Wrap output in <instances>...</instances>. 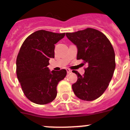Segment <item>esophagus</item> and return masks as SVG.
Masks as SVG:
<instances>
[{
    "label": "esophagus",
    "instance_id": "obj_1",
    "mask_svg": "<svg viewBox=\"0 0 130 130\" xmlns=\"http://www.w3.org/2000/svg\"><path fill=\"white\" fill-rule=\"evenodd\" d=\"M66 71H67L68 74H70V73L72 72V70H70L69 68H67V69H66Z\"/></svg>",
    "mask_w": 130,
    "mask_h": 130
}]
</instances>
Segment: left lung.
Segmentation results:
<instances>
[{"label":"left lung","instance_id":"obj_1","mask_svg":"<svg viewBox=\"0 0 130 130\" xmlns=\"http://www.w3.org/2000/svg\"><path fill=\"white\" fill-rule=\"evenodd\" d=\"M66 37L77 46V59L83 60L87 68L83 76L73 70L77 76L72 85L74 94L84 101H93L101 97L109 85L115 72V54L112 45L102 32L87 28Z\"/></svg>","mask_w":130,"mask_h":130}]
</instances>
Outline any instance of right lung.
<instances>
[{
	"label": "right lung",
	"instance_id": "right-lung-1",
	"mask_svg": "<svg viewBox=\"0 0 130 130\" xmlns=\"http://www.w3.org/2000/svg\"><path fill=\"white\" fill-rule=\"evenodd\" d=\"M65 36L39 30L29 35L21 46L16 59V74L24 95L38 105H46L56 98V87L67 72L51 71L47 67L54 58V45Z\"/></svg>",
	"mask_w": 130,
	"mask_h": 130
}]
</instances>
